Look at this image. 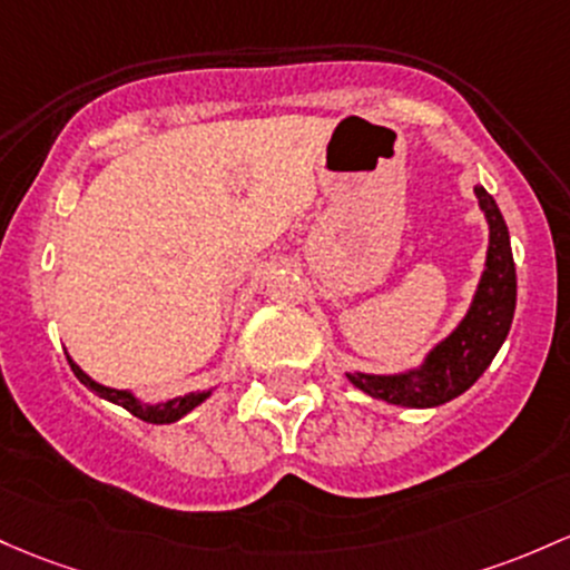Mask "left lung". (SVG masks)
Instances as JSON below:
<instances>
[{
	"label": "left lung",
	"instance_id": "1",
	"mask_svg": "<svg viewBox=\"0 0 570 570\" xmlns=\"http://www.w3.org/2000/svg\"><path fill=\"white\" fill-rule=\"evenodd\" d=\"M473 191L490 224V248L471 308L458 330L443 337L414 371L395 376L346 373L348 381L365 395L405 409H435L471 390L503 346L517 308V271L509 227L484 186H473Z\"/></svg>",
	"mask_w": 570,
	"mask_h": 570
}]
</instances>
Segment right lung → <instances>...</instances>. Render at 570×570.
<instances>
[{"instance_id": "obj_1", "label": "right lung", "mask_w": 570, "mask_h": 570, "mask_svg": "<svg viewBox=\"0 0 570 570\" xmlns=\"http://www.w3.org/2000/svg\"><path fill=\"white\" fill-rule=\"evenodd\" d=\"M67 362H70L72 373H75V376H78L80 384L89 386V390L97 392L99 397H105V400H110V403L121 405V409H127L129 414H135L137 419H142V422H151V424H170V422H178L180 416H186L191 409H197V405L203 403V400H208L210 392H214V390H208V392H189V395L165 400V403H156V405H151V403H140V400H137V397L132 395V392H127V390H110V386L97 384V381L86 376V373L80 371L78 365H75L72 356H67Z\"/></svg>"}]
</instances>
